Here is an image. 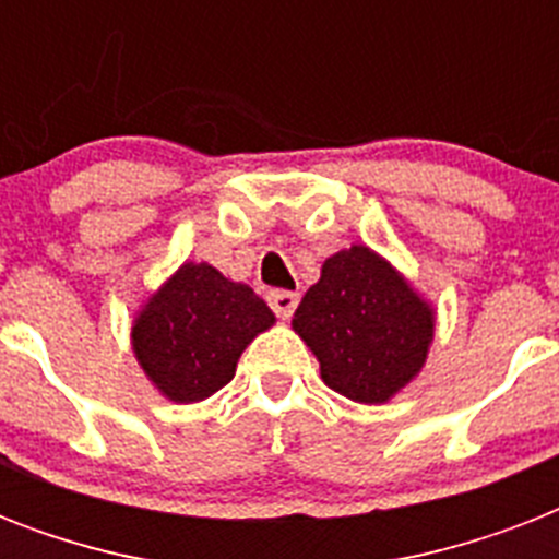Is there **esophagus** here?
Returning <instances> with one entry per match:
<instances>
[{
    "label": "esophagus",
    "mask_w": 559,
    "mask_h": 559,
    "mask_svg": "<svg viewBox=\"0 0 559 559\" xmlns=\"http://www.w3.org/2000/svg\"><path fill=\"white\" fill-rule=\"evenodd\" d=\"M266 301H270V307L281 316V319H289L293 310L298 307V293H289V289H272L270 296H266Z\"/></svg>",
    "instance_id": "34e87169"
}]
</instances>
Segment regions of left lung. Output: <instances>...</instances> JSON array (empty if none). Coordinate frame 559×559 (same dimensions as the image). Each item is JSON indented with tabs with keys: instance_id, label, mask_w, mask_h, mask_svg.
I'll use <instances>...</instances> for the list:
<instances>
[{
	"instance_id": "left-lung-1",
	"label": "left lung",
	"mask_w": 559,
	"mask_h": 559,
	"mask_svg": "<svg viewBox=\"0 0 559 559\" xmlns=\"http://www.w3.org/2000/svg\"><path fill=\"white\" fill-rule=\"evenodd\" d=\"M293 331L319 359L328 389L366 406L397 397L424 371L435 340V305L366 243L322 263Z\"/></svg>"
}]
</instances>
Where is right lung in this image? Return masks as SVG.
Here are the masks:
<instances>
[{
  "instance_id": "add662e5",
  "label": "right lung",
  "mask_w": 559,
  "mask_h": 559,
  "mask_svg": "<svg viewBox=\"0 0 559 559\" xmlns=\"http://www.w3.org/2000/svg\"><path fill=\"white\" fill-rule=\"evenodd\" d=\"M275 324L249 284L186 261L144 298L130 328L135 362L170 403H200L231 382L237 359Z\"/></svg>"
}]
</instances>
